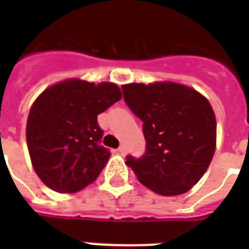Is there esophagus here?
I'll list each match as a JSON object with an SVG mask.
<instances>
[{"label": "esophagus", "mask_w": 249, "mask_h": 249, "mask_svg": "<svg viewBox=\"0 0 249 249\" xmlns=\"http://www.w3.org/2000/svg\"><path fill=\"white\" fill-rule=\"evenodd\" d=\"M117 151H119V154H121V155H125V152H126V147H125L124 144H121L120 147L117 148Z\"/></svg>", "instance_id": "obj_1"}]
</instances>
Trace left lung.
<instances>
[{"instance_id":"obj_1","label":"left lung","mask_w":249,"mask_h":249,"mask_svg":"<svg viewBox=\"0 0 249 249\" xmlns=\"http://www.w3.org/2000/svg\"><path fill=\"white\" fill-rule=\"evenodd\" d=\"M124 101L143 121L146 151L126 156L142 185L173 196L189 191L203 177L216 150V116L208 99L181 84L123 85Z\"/></svg>"}]
</instances>
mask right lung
Wrapping results in <instances>:
<instances>
[{
	"label": "right lung",
	"mask_w": 249,
	"mask_h": 249,
	"mask_svg": "<svg viewBox=\"0 0 249 249\" xmlns=\"http://www.w3.org/2000/svg\"><path fill=\"white\" fill-rule=\"evenodd\" d=\"M121 99L116 84L72 79L50 86L33 102L27 120L32 165L45 185L60 194L83 190L108 161L99 144L97 116Z\"/></svg>",
	"instance_id": "obj_1"
}]
</instances>
